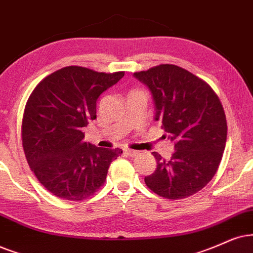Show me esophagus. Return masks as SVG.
I'll use <instances>...</instances> for the list:
<instances>
[{
    "instance_id": "esophagus-1",
    "label": "esophagus",
    "mask_w": 253,
    "mask_h": 253,
    "mask_svg": "<svg viewBox=\"0 0 253 253\" xmlns=\"http://www.w3.org/2000/svg\"><path fill=\"white\" fill-rule=\"evenodd\" d=\"M125 154L128 155L129 158H136L137 155L140 154L137 150H133V149H125Z\"/></svg>"
}]
</instances>
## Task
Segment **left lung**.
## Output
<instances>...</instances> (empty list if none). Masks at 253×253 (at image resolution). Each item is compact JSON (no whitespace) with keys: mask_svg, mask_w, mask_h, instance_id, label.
Masks as SVG:
<instances>
[{"mask_svg":"<svg viewBox=\"0 0 253 253\" xmlns=\"http://www.w3.org/2000/svg\"><path fill=\"white\" fill-rule=\"evenodd\" d=\"M134 76L148 86L155 119L175 142L169 160L153 152L158 166L146 185L168 200L189 197L211 181L222 160L228 133L222 103L207 82L177 65L161 64Z\"/></svg>","mask_w":253,"mask_h":253,"instance_id":"obj_1","label":"left lung"}]
</instances>
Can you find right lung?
Segmentation results:
<instances>
[{"mask_svg": "<svg viewBox=\"0 0 253 253\" xmlns=\"http://www.w3.org/2000/svg\"><path fill=\"white\" fill-rule=\"evenodd\" d=\"M125 76L66 66L31 92L22 119V145L35 176L47 191L69 201L86 200L103 187L119 148L84 141V127L97 118V99Z\"/></svg>", "mask_w": 253, "mask_h": 253, "instance_id": "obj_1", "label": "right lung"}]
</instances>
